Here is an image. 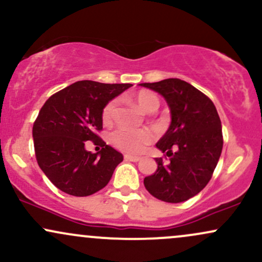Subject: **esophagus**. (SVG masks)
<instances>
[{
	"label": "esophagus",
	"mask_w": 262,
	"mask_h": 262,
	"mask_svg": "<svg viewBox=\"0 0 262 262\" xmlns=\"http://www.w3.org/2000/svg\"><path fill=\"white\" fill-rule=\"evenodd\" d=\"M124 159L127 161H133V162H137L140 160L139 156H133V155H124Z\"/></svg>",
	"instance_id": "34e87169"
}]
</instances>
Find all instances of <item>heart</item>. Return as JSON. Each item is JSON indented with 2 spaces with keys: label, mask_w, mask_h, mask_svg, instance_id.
<instances>
[{
  "label": "heart",
  "mask_w": 262,
  "mask_h": 262,
  "mask_svg": "<svg viewBox=\"0 0 262 262\" xmlns=\"http://www.w3.org/2000/svg\"><path fill=\"white\" fill-rule=\"evenodd\" d=\"M133 101L141 111L152 113L160 106V100L154 92L141 90L133 96ZM118 107V100H112L104 106L102 119L106 124L113 122ZM154 139V133L149 129H127L119 128L111 134V141L117 149L127 154H139Z\"/></svg>",
  "instance_id": "heart-1"
}]
</instances>
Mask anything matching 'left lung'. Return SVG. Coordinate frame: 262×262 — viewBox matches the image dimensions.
I'll return each mask as SVG.
<instances>
[{"label": "left lung", "instance_id": "8db88e82", "mask_svg": "<svg viewBox=\"0 0 262 262\" xmlns=\"http://www.w3.org/2000/svg\"><path fill=\"white\" fill-rule=\"evenodd\" d=\"M140 86L160 93L171 113V124L156 148L169 156L165 164L144 179V186L158 200L180 203L200 193L209 182L223 149L222 123L215 106L204 93L180 79Z\"/></svg>", "mask_w": 262, "mask_h": 262}]
</instances>
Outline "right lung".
<instances>
[{
	"mask_svg": "<svg viewBox=\"0 0 262 262\" xmlns=\"http://www.w3.org/2000/svg\"><path fill=\"white\" fill-rule=\"evenodd\" d=\"M130 83L77 81L54 93L41 107L34 125L35 158L45 176L60 191L76 197L96 193L110 182L123 155L96 134L102 129V112ZM89 140L101 143L92 155Z\"/></svg>",
	"mask_w": 262,
	"mask_h": 262,
	"instance_id": "1",
	"label": "right lung"
}]
</instances>
